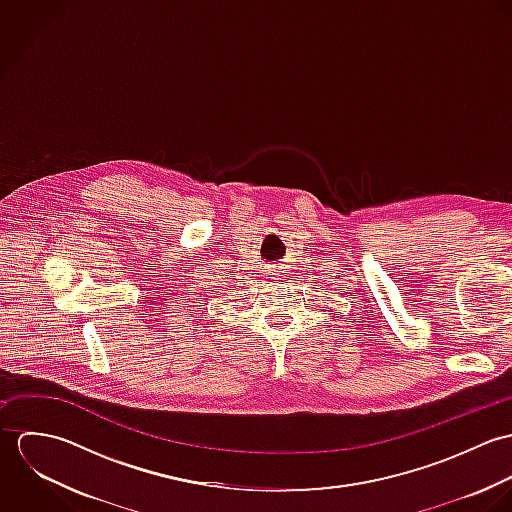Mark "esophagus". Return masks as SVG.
I'll return each mask as SVG.
<instances>
[{"label":"esophagus","mask_w":512,"mask_h":512,"mask_svg":"<svg viewBox=\"0 0 512 512\" xmlns=\"http://www.w3.org/2000/svg\"><path fill=\"white\" fill-rule=\"evenodd\" d=\"M286 272H288V270H284V268H278V266L274 268V276H278V278H286V276H288Z\"/></svg>","instance_id":"34e87169"}]
</instances>
